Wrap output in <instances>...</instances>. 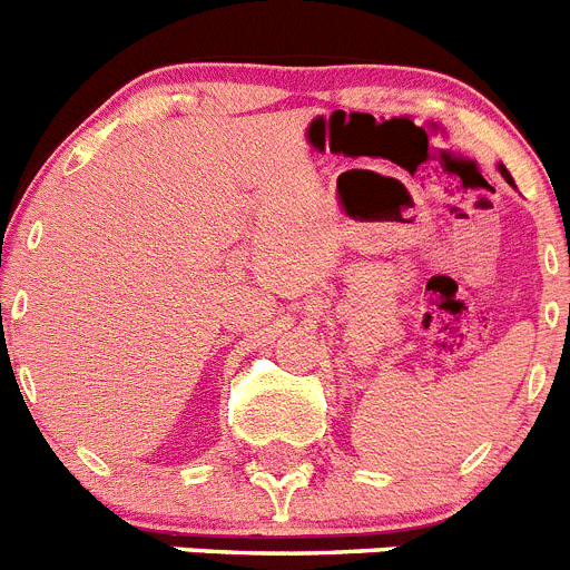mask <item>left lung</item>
<instances>
[{
  "instance_id": "obj_1",
  "label": "left lung",
  "mask_w": 570,
  "mask_h": 570,
  "mask_svg": "<svg viewBox=\"0 0 570 570\" xmlns=\"http://www.w3.org/2000/svg\"><path fill=\"white\" fill-rule=\"evenodd\" d=\"M500 174H502V176H505L508 183H513V179H511V174H508V168H505V165H500Z\"/></svg>"
}]
</instances>
